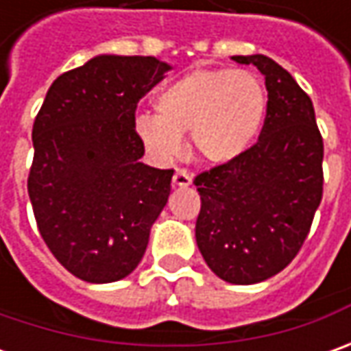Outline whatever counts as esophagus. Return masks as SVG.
Here are the masks:
<instances>
[{
  "mask_svg": "<svg viewBox=\"0 0 351 351\" xmlns=\"http://www.w3.org/2000/svg\"><path fill=\"white\" fill-rule=\"evenodd\" d=\"M193 183V176L185 169H176L173 173V185L176 187H189Z\"/></svg>",
  "mask_w": 351,
  "mask_h": 351,
  "instance_id": "1",
  "label": "esophagus"
}]
</instances>
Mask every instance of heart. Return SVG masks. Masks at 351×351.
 <instances>
[{
	"instance_id": "heart-1",
	"label": "heart",
	"mask_w": 351,
	"mask_h": 351,
	"mask_svg": "<svg viewBox=\"0 0 351 351\" xmlns=\"http://www.w3.org/2000/svg\"><path fill=\"white\" fill-rule=\"evenodd\" d=\"M156 113H141L134 130L156 160L166 162L189 132L191 152L213 166L236 162L256 142L267 111L263 82L246 70H193L160 89Z\"/></svg>"
}]
</instances>
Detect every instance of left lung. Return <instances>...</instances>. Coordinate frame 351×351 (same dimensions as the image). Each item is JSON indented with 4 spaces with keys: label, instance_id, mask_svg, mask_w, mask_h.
<instances>
[{
    "label": "left lung",
    "instance_id": "8db88e82",
    "mask_svg": "<svg viewBox=\"0 0 351 351\" xmlns=\"http://www.w3.org/2000/svg\"><path fill=\"white\" fill-rule=\"evenodd\" d=\"M265 77L267 115L258 144L236 162L195 178V240L210 271L252 285L297 256L322 199V136L311 97L277 62L232 56Z\"/></svg>",
    "mask_w": 351,
    "mask_h": 351
}]
</instances>
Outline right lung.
Listing matches in <instances>:
<instances>
[{
    "label": "right lung",
    "instance_id": "obj_1",
    "mask_svg": "<svg viewBox=\"0 0 351 351\" xmlns=\"http://www.w3.org/2000/svg\"><path fill=\"white\" fill-rule=\"evenodd\" d=\"M171 70L154 56L97 54L52 82L34 119L29 197L54 258L88 283L130 276L171 191L142 164L134 109Z\"/></svg>",
    "mask_w": 351,
    "mask_h": 351
}]
</instances>
